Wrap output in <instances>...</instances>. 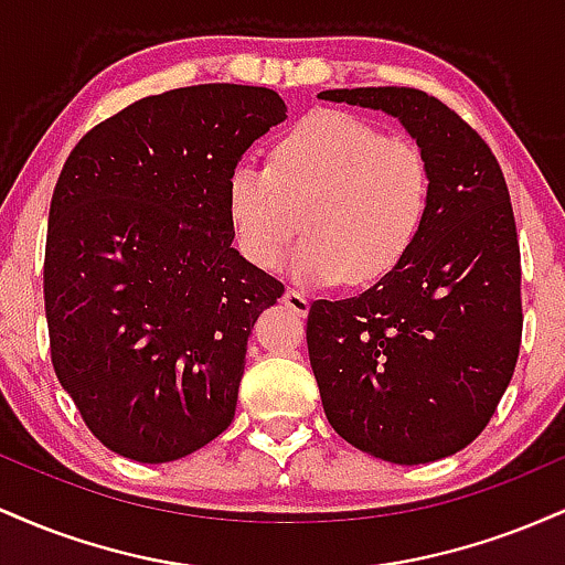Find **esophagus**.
I'll return each instance as SVG.
<instances>
[{
  "label": "esophagus",
  "instance_id": "obj_1",
  "mask_svg": "<svg viewBox=\"0 0 565 565\" xmlns=\"http://www.w3.org/2000/svg\"><path fill=\"white\" fill-rule=\"evenodd\" d=\"M281 300H284V305H287L289 310H295L297 316H305V313H308V310H310V300L302 295V291H297V289H287V291H284Z\"/></svg>",
  "mask_w": 565,
  "mask_h": 565
}]
</instances>
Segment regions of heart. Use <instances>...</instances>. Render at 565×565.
I'll use <instances>...</instances> for the list:
<instances>
[{
	"label": "heart",
	"mask_w": 565,
	"mask_h": 565,
	"mask_svg": "<svg viewBox=\"0 0 565 565\" xmlns=\"http://www.w3.org/2000/svg\"><path fill=\"white\" fill-rule=\"evenodd\" d=\"M430 199L425 153L348 111L308 114L278 138L270 167L238 164L225 191L233 238L252 265L276 268L302 228L295 274L353 287L404 265Z\"/></svg>",
	"instance_id": "b5f03b06"
}]
</instances>
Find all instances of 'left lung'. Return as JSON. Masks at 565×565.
<instances>
[{"mask_svg": "<svg viewBox=\"0 0 565 565\" xmlns=\"http://www.w3.org/2000/svg\"><path fill=\"white\" fill-rule=\"evenodd\" d=\"M398 116L430 164L433 199L398 270L350 300H316L308 355L337 436L395 465L472 444L494 417L523 334L521 244L489 142L414 87L327 89Z\"/></svg>", "mask_w": 565, "mask_h": 565, "instance_id": "left-lung-1", "label": "left lung"}]
</instances>
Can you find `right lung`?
Returning <instances> with one entry per match:
<instances>
[{
	"label": "right lung",
	"instance_id": "add662e5",
	"mask_svg": "<svg viewBox=\"0 0 565 565\" xmlns=\"http://www.w3.org/2000/svg\"><path fill=\"white\" fill-rule=\"evenodd\" d=\"M287 119L268 87L142 97L76 142L50 201V359L103 446L172 462L236 414L246 340L284 284L233 249L228 178Z\"/></svg>",
	"mask_w": 565,
	"mask_h": 565
}]
</instances>
